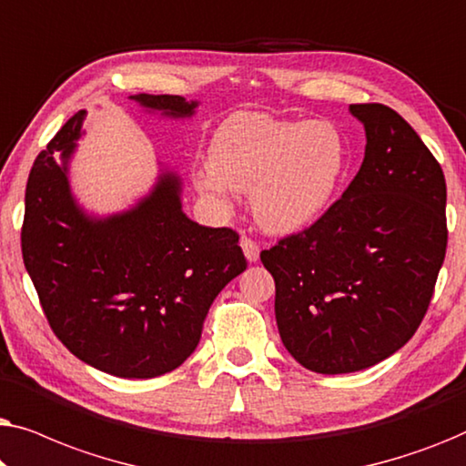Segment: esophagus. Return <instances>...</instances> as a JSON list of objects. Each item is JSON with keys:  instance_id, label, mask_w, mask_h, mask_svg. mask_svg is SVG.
<instances>
[{"instance_id": "esophagus-1", "label": "esophagus", "mask_w": 466, "mask_h": 466, "mask_svg": "<svg viewBox=\"0 0 466 466\" xmlns=\"http://www.w3.org/2000/svg\"><path fill=\"white\" fill-rule=\"evenodd\" d=\"M241 250H244L246 258L250 260V263H257L258 254H260V246L257 244V241L250 239V238H244V239H241Z\"/></svg>"}]
</instances>
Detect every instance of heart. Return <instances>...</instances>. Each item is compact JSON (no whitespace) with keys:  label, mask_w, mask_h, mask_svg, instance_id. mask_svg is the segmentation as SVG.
<instances>
[{"label":"heart","mask_w":466,"mask_h":466,"mask_svg":"<svg viewBox=\"0 0 466 466\" xmlns=\"http://www.w3.org/2000/svg\"><path fill=\"white\" fill-rule=\"evenodd\" d=\"M348 169L350 146L335 123L238 112L216 129L195 182L220 203L246 190L260 227L290 233L327 214Z\"/></svg>","instance_id":"1"}]
</instances>
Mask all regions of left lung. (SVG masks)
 I'll return each instance as SVG.
<instances>
[{"label": "left lung", "instance_id": "obj_1", "mask_svg": "<svg viewBox=\"0 0 466 466\" xmlns=\"http://www.w3.org/2000/svg\"><path fill=\"white\" fill-rule=\"evenodd\" d=\"M367 146L359 174L314 225L260 260L276 279L286 350L324 375L378 365L411 339L448 246L441 165L410 123L354 104Z\"/></svg>", "mask_w": 466, "mask_h": 466}]
</instances>
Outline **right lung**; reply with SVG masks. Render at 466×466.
I'll use <instances>...</instances> for the list:
<instances>
[{"instance_id": "add662e5", "label": "right lung", "mask_w": 466, "mask_h": 466, "mask_svg": "<svg viewBox=\"0 0 466 466\" xmlns=\"http://www.w3.org/2000/svg\"><path fill=\"white\" fill-rule=\"evenodd\" d=\"M165 116H193L180 95H133ZM86 112L37 155L25 190L21 248L44 316L74 356L116 378L169 373L195 352L218 292L246 269L233 228L182 212L180 177L165 171L123 214L93 218L69 190L67 165Z\"/></svg>"}]
</instances>
